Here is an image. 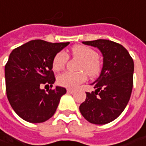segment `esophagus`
I'll use <instances>...</instances> for the list:
<instances>
[{
  "mask_svg": "<svg viewBox=\"0 0 146 146\" xmlns=\"http://www.w3.org/2000/svg\"><path fill=\"white\" fill-rule=\"evenodd\" d=\"M67 92L70 93V94H73V93L75 92V90H73V89H67Z\"/></svg>",
  "mask_w": 146,
  "mask_h": 146,
  "instance_id": "1",
  "label": "esophagus"
}]
</instances>
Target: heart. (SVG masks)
Listing matches in <instances>:
<instances>
[{
	"mask_svg": "<svg viewBox=\"0 0 146 146\" xmlns=\"http://www.w3.org/2000/svg\"><path fill=\"white\" fill-rule=\"evenodd\" d=\"M72 56L82 60L78 69L80 72L72 73L64 72L57 78V82L61 86L66 88H76L90 77L96 76L100 71V63L99 61L98 53L92 48L86 46H76L71 50ZM68 60V55L64 50L59 51L54 55L52 60V68L54 71H60Z\"/></svg>",
	"mask_w": 146,
	"mask_h": 146,
	"instance_id": "heart-1",
	"label": "heart"
}]
</instances>
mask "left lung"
<instances>
[{
  "instance_id": "obj_1",
  "label": "left lung",
  "mask_w": 146,
  "mask_h": 146,
  "mask_svg": "<svg viewBox=\"0 0 146 146\" xmlns=\"http://www.w3.org/2000/svg\"><path fill=\"white\" fill-rule=\"evenodd\" d=\"M100 49L104 57L101 73L93 83L95 92H86L79 107L86 119L94 124H106L116 119L130 100L133 86L134 63L128 51L119 43L99 39L82 41Z\"/></svg>"
}]
</instances>
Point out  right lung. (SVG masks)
Listing matches in <instances>:
<instances>
[{
	"label": "right lung",
	"instance_id": "1",
	"mask_svg": "<svg viewBox=\"0 0 146 146\" xmlns=\"http://www.w3.org/2000/svg\"><path fill=\"white\" fill-rule=\"evenodd\" d=\"M68 44L32 40L10 53L5 67L6 95L13 110L23 120L43 123L54 115L66 89L56 86L45 91L41 87L52 86L55 81L52 60Z\"/></svg>",
	"mask_w": 146,
	"mask_h": 146
}]
</instances>
